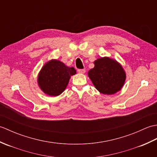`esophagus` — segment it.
Segmentation results:
<instances>
[{
    "mask_svg": "<svg viewBox=\"0 0 157 157\" xmlns=\"http://www.w3.org/2000/svg\"><path fill=\"white\" fill-rule=\"evenodd\" d=\"M78 73H84L85 72H86V70L84 69H78Z\"/></svg>",
    "mask_w": 157,
    "mask_h": 157,
    "instance_id": "34e87169",
    "label": "esophagus"
}]
</instances>
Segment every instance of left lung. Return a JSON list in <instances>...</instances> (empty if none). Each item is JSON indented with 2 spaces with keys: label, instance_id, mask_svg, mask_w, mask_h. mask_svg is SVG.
I'll use <instances>...</instances> for the list:
<instances>
[{
  "label": "left lung",
  "instance_id": "1",
  "mask_svg": "<svg viewBox=\"0 0 157 157\" xmlns=\"http://www.w3.org/2000/svg\"><path fill=\"white\" fill-rule=\"evenodd\" d=\"M94 67L88 76L98 90L104 94H113L119 91L125 81V73L118 62L109 57L94 61Z\"/></svg>",
  "mask_w": 157,
  "mask_h": 157
}]
</instances>
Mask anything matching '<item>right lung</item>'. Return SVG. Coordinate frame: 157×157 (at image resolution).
Listing matches in <instances>:
<instances>
[{"label": "right lung", "mask_w": 157, "mask_h": 157, "mask_svg": "<svg viewBox=\"0 0 157 157\" xmlns=\"http://www.w3.org/2000/svg\"><path fill=\"white\" fill-rule=\"evenodd\" d=\"M75 73L76 70L73 67H69L57 60H51L40 71L38 83L45 94L56 96L65 90L71 76Z\"/></svg>", "instance_id": "1"}]
</instances>
